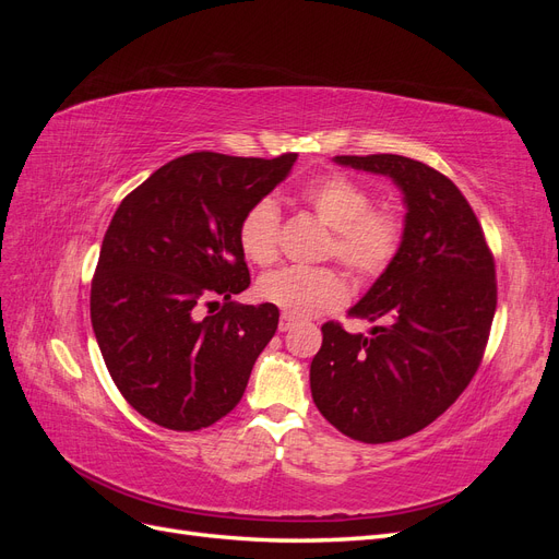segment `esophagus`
Returning <instances> with one entry per match:
<instances>
[{
    "label": "esophagus",
    "mask_w": 559,
    "mask_h": 559,
    "mask_svg": "<svg viewBox=\"0 0 559 559\" xmlns=\"http://www.w3.org/2000/svg\"><path fill=\"white\" fill-rule=\"evenodd\" d=\"M296 321H298L296 317H289V314H282V317H280V331H282V333H286V331H292V329L296 326Z\"/></svg>",
    "instance_id": "34e87169"
}]
</instances>
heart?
I'll list each match as a JSON object with an SVG mask.
<instances>
[{
  "label": "heart",
  "instance_id": "obj_1",
  "mask_svg": "<svg viewBox=\"0 0 559 559\" xmlns=\"http://www.w3.org/2000/svg\"><path fill=\"white\" fill-rule=\"evenodd\" d=\"M300 198L321 224L333 230L326 253L341 261L352 277L373 280L399 257L405 222L399 210L373 205V193L357 179L333 173L302 186ZM282 216L273 198L249 205L238 226L247 261L270 265L280 257ZM259 298L296 319L341 308L347 284L335 267H284L261 277Z\"/></svg>",
  "mask_w": 559,
  "mask_h": 559
}]
</instances>
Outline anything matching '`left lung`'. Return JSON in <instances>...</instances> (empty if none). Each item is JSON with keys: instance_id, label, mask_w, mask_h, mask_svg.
I'll list each match as a JSON object with an SVG mask.
<instances>
[{"instance_id": "8db88e82", "label": "left lung", "mask_w": 559, "mask_h": 559, "mask_svg": "<svg viewBox=\"0 0 559 559\" xmlns=\"http://www.w3.org/2000/svg\"><path fill=\"white\" fill-rule=\"evenodd\" d=\"M333 160L392 179L408 212L399 257L349 310L386 324L361 335L326 321L310 389L337 431L392 443L431 425L476 376L497 310L495 257L462 191L433 167L396 154Z\"/></svg>"}]
</instances>
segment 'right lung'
Returning a JSON list of instances; mask_svg holds the SVG:
<instances>
[{
  "label": "right lung",
  "mask_w": 559,
  "mask_h": 559,
  "mask_svg": "<svg viewBox=\"0 0 559 559\" xmlns=\"http://www.w3.org/2000/svg\"><path fill=\"white\" fill-rule=\"evenodd\" d=\"M296 158L195 151L118 205L91 284V321L118 392L154 425L198 431L240 403L280 310L230 300L249 286L238 226ZM218 295L223 310L202 318Z\"/></svg>",
  "instance_id": "add662e5"
}]
</instances>
